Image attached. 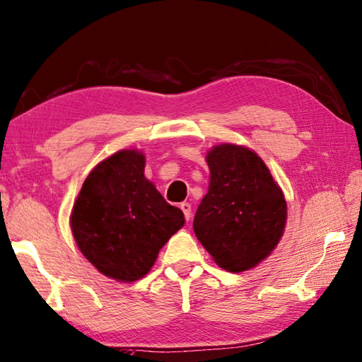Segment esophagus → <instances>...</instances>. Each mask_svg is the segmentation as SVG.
I'll return each mask as SVG.
<instances>
[{"mask_svg": "<svg viewBox=\"0 0 362 362\" xmlns=\"http://www.w3.org/2000/svg\"><path fill=\"white\" fill-rule=\"evenodd\" d=\"M180 208L182 210V213H185V218H186V221H191V216H192V208H191V204H187V202H182Z\"/></svg>", "mask_w": 362, "mask_h": 362, "instance_id": "obj_1", "label": "esophagus"}]
</instances>
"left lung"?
Listing matches in <instances>:
<instances>
[{"mask_svg": "<svg viewBox=\"0 0 362 362\" xmlns=\"http://www.w3.org/2000/svg\"><path fill=\"white\" fill-rule=\"evenodd\" d=\"M210 187L194 218L199 242L227 272L267 257L283 235L286 200L255 151L219 144L206 154Z\"/></svg>", "mask_w": 362, "mask_h": 362, "instance_id": "left-lung-1", "label": "left lung"}]
</instances>
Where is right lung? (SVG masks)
I'll return each mask as SVG.
<instances>
[{
    "instance_id": "add662e5",
    "label": "right lung",
    "mask_w": 362,
    "mask_h": 362,
    "mask_svg": "<svg viewBox=\"0 0 362 362\" xmlns=\"http://www.w3.org/2000/svg\"><path fill=\"white\" fill-rule=\"evenodd\" d=\"M182 226L185 214L146 180L144 156L135 149L116 152L88 173L71 214L82 255L103 275L125 283L148 274Z\"/></svg>"
}]
</instances>
